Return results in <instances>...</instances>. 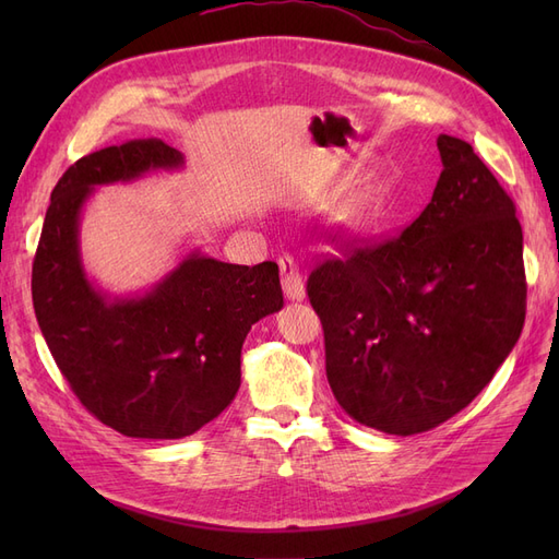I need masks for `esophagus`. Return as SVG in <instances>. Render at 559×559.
Wrapping results in <instances>:
<instances>
[{
    "instance_id": "34e87169",
    "label": "esophagus",
    "mask_w": 559,
    "mask_h": 559,
    "mask_svg": "<svg viewBox=\"0 0 559 559\" xmlns=\"http://www.w3.org/2000/svg\"><path fill=\"white\" fill-rule=\"evenodd\" d=\"M280 270H282L284 296L289 298V300H302V298H306V280H302V273H300L296 259L286 253V257L280 259Z\"/></svg>"
}]
</instances>
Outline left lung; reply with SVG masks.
<instances>
[{
	"label": "left lung",
	"mask_w": 559,
	"mask_h": 559,
	"mask_svg": "<svg viewBox=\"0 0 559 559\" xmlns=\"http://www.w3.org/2000/svg\"><path fill=\"white\" fill-rule=\"evenodd\" d=\"M431 202L399 238L312 270L326 378L359 425L429 431L476 399L524 324L515 205L464 140L441 134Z\"/></svg>",
	"instance_id": "left-lung-1"
}]
</instances>
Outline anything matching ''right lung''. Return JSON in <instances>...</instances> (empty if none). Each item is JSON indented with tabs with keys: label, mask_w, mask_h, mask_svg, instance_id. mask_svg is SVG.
Instances as JSON below:
<instances>
[{
	"label": "right lung",
	"mask_w": 559,
	"mask_h": 559,
	"mask_svg": "<svg viewBox=\"0 0 559 559\" xmlns=\"http://www.w3.org/2000/svg\"><path fill=\"white\" fill-rule=\"evenodd\" d=\"M179 167L181 151L160 140L83 156L50 193L32 265V302L60 373L88 413L130 438H183L222 415L240 389L249 329L284 306L277 263L200 251L146 294L109 296L88 280L79 222L95 186Z\"/></svg>",
	"instance_id": "1"
}]
</instances>
